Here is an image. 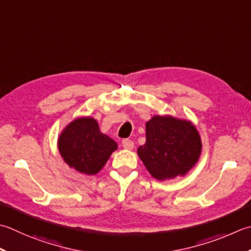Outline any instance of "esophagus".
<instances>
[{"label": "esophagus", "mask_w": 251, "mask_h": 251, "mask_svg": "<svg viewBox=\"0 0 251 251\" xmlns=\"http://www.w3.org/2000/svg\"><path fill=\"white\" fill-rule=\"evenodd\" d=\"M122 145H123V148L126 149V150H132L134 149V142L129 139H124L122 141Z\"/></svg>", "instance_id": "34e87169"}]
</instances>
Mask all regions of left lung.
Returning a JSON list of instances; mask_svg holds the SVG:
<instances>
[{
	"label": "left lung",
	"mask_w": 251,
	"mask_h": 251,
	"mask_svg": "<svg viewBox=\"0 0 251 251\" xmlns=\"http://www.w3.org/2000/svg\"><path fill=\"white\" fill-rule=\"evenodd\" d=\"M199 132L191 122L155 115L146 124V144L138 153L151 176L158 180L184 176L201 154Z\"/></svg>",
	"instance_id": "obj_1"
}]
</instances>
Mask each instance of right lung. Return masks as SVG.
Here are the masks:
<instances>
[{"label": "right lung", "mask_w": 251, "mask_h": 251, "mask_svg": "<svg viewBox=\"0 0 251 251\" xmlns=\"http://www.w3.org/2000/svg\"><path fill=\"white\" fill-rule=\"evenodd\" d=\"M58 151L65 163L86 175H95L117 149V144L102 134L98 122L92 117H78L61 132Z\"/></svg>", "instance_id": "right-lung-1"}]
</instances>
